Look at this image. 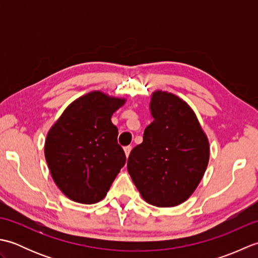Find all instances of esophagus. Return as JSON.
Returning <instances> with one entry per match:
<instances>
[{"instance_id": "34e87169", "label": "esophagus", "mask_w": 258, "mask_h": 258, "mask_svg": "<svg viewBox=\"0 0 258 258\" xmlns=\"http://www.w3.org/2000/svg\"><path fill=\"white\" fill-rule=\"evenodd\" d=\"M131 151H132V146H125V147H124V152H125L126 157H128Z\"/></svg>"}]
</instances>
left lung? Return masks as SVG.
<instances>
[{
  "instance_id": "left-lung-1",
  "label": "left lung",
  "mask_w": 258,
  "mask_h": 258,
  "mask_svg": "<svg viewBox=\"0 0 258 258\" xmlns=\"http://www.w3.org/2000/svg\"><path fill=\"white\" fill-rule=\"evenodd\" d=\"M153 122L127 160V171L142 197L157 207L182 204L193 194L210 160V144L188 104L157 91Z\"/></svg>"
}]
</instances>
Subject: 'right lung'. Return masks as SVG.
<instances>
[{
  "label": "right lung",
  "instance_id": "add662e5",
  "mask_svg": "<svg viewBox=\"0 0 258 258\" xmlns=\"http://www.w3.org/2000/svg\"><path fill=\"white\" fill-rule=\"evenodd\" d=\"M124 103V98L91 92L69 105L47 133L46 163L54 182L70 200L100 202L125 165L118 130L111 120Z\"/></svg>",
  "mask_w": 258,
  "mask_h": 258
}]
</instances>
